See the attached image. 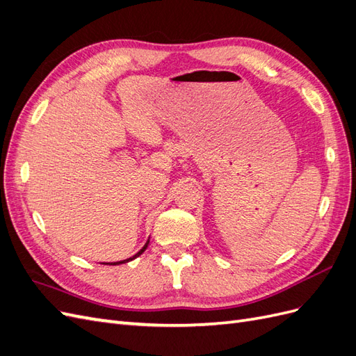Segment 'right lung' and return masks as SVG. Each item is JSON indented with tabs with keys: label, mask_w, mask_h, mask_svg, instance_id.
<instances>
[{
	"label": "right lung",
	"mask_w": 356,
	"mask_h": 356,
	"mask_svg": "<svg viewBox=\"0 0 356 356\" xmlns=\"http://www.w3.org/2000/svg\"><path fill=\"white\" fill-rule=\"evenodd\" d=\"M148 242L149 241H147V243L143 246V250L141 251H138L134 257H131V258H126V260H122V261H115V263H106V264H110V266H117V264H123V263H127V261H132L134 260V258H136V257H139V255H141L145 250H147V246H148Z\"/></svg>",
	"instance_id": "add662e5"
}]
</instances>
